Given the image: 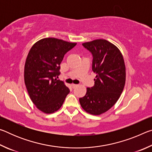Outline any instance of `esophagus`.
<instances>
[{"mask_svg": "<svg viewBox=\"0 0 152 152\" xmlns=\"http://www.w3.org/2000/svg\"><path fill=\"white\" fill-rule=\"evenodd\" d=\"M71 86H72V88H75L76 87L78 86V85H77V84H72Z\"/></svg>", "mask_w": 152, "mask_h": 152, "instance_id": "34e87169", "label": "esophagus"}]
</instances>
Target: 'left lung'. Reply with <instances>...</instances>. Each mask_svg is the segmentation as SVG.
I'll return each mask as SVG.
<instances>
[{
	"mask_svg": "<svg viewBox=\"0 0 152 152\" xmlns=\"http://www.w3.org/2000/svg\"><path fill=\"white\" fill-rule=\"evenodd\" d=\"M93 57L92 69L96 76L94 85L86 88L85 96L79 101L86 112L99 115L116 103L124 88L125 65L119 48L105 39L82 43Z\"/></svg>",
	"mask_w": 152,
	"mask_h": 152,
	"instance_id": "1",
	"label": "left lung"
}]
</instances>
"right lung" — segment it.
<instances>
[{
    "mask_svg": "<svg viewBox=\"0 0 152 152\" xmlns=\"http://www.w3.org/2000/svg\"><path fill=\"white\" fill-rule=\"evenodd\" d=\"M76 45L53 37L36 42L25 61L24 80L28 94L36 107L46 114L60 109L70 90L57 80L64 55Z\"/></svg>",
    "mask_w": 152,
    "mask_h": 152,
    "instance_id": "1",
    "label": "right lung"
}]
</instances>
